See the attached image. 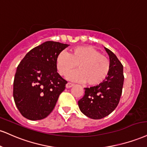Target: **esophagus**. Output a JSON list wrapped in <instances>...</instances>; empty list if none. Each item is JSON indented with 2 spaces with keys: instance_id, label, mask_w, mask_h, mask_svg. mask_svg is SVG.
Segmentation results:
<instances>
[{
  "instance_id": "obj_1",
  "label": "esophagus",
  "mask_w": 147,
  "mask_h": 147,
  "mask_svg": "<svg viewBox=\"0 0 147 147\" xmlns=\"http://www.w3.org/2000/svg\"><path fill=\"white\" fill-rule=\"evenodd\" d=\"M74 86V84H71V83L68 82V83H67V84H66V88H70L72 87V86Z\"/></svg>"
}]
</instances>
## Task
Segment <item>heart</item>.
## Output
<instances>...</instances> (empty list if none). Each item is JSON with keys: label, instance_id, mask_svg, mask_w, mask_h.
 <instances>
[{"label": "heart", "instance_id": "heart-1", "mask_svg": "<svg viewBox=\"0 0 147 147\" xmlns=\"http://www.w3.org/2000/svg\"><path fill=\"white\" fill-rule=\"evenodd\" d=\"M79 70L68 75L72 81L86 82L89 86L99 85L106 79L110 70V61L105 56L90 46H78L70 53L62 51L56 59L57 70L66 76L77 68Z\"/></svg>", "mask_w": 147, "mask_h": 147}]
</instances>
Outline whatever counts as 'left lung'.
<instances>
[{
  "instance_id": "left-lung-1",
  "label": "left lung",
  "mask_w": 147,
  "mask_h": 147,
  "mask_svg": "<svg viewBox=\"0 0 147 147\" xmlns=\"http://www.w3.org/2000/svg\"><path fill=\"white\" fill-rule=\"evenodd\" d=\"M105 49L111 66L108 75L100 84L85 88L84 96L78 101L81 112L92 119H100L110 114L119 103L123 90V65L114 53Z\"/></svg>"
}]
</instances>
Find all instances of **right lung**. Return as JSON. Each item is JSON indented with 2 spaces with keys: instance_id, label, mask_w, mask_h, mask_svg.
Here are the masks:
<instances>
[{
  "instance_id": "add662e5",
  "label": "right lung",
  "mask_w": 147,
  "mask_h": 147,
  "mask_svg": "<svg viewBox=\"0 0 147 147\" xmlns=\"http://www.w3.org/2000/svg\"><path fill=\"white\" fill-rule=\"evenodd\" d=\"M68 45L47 41L28 52L17 67L13 96L24 118L42 120L53 110L67 81L57 72L56 59Z\"/></svg>"
}]
</instances>
